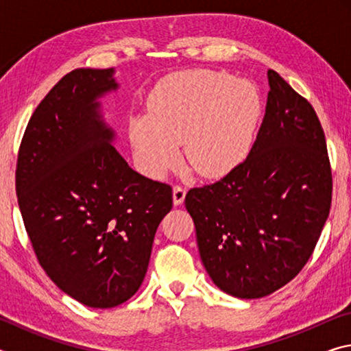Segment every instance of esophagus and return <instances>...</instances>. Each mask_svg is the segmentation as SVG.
<instances>
[{"mask_svg": "<svg viewBox=\"0 0 351 351\" xmlns=\"http://www.w3.org/2000/svg\"><path fill=\"white\" fill-rule=\"evenodd\" d=\"M184 198H186V189H184L182 186H175L173 187V204L175 206L182 204Z\"/></svg>", "mask_w": 351, "mask_h": 351, "instance_id": "esophagus-1", "label": "esophagus"}]
</instances>
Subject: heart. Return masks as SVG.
<instances>
[{
    "label": "heart",
    "instance_id": "heart-1",
    "mask_svg": "<svg viewBox=\"0 0 351 351\" xmlns=\"http://www.w3.org/2000/svg\"><path fill=\"white\" fill-rule=\"evenodd\" d=\"M150 114L134 117L130 138L142 170L162 176L180 158L206 178L237 167L251 148L261 112L252 83L228 73L186 71L164 79L148 102Z\"/></svg>",
    "mask_w": 351,
    "mask_h": 351
}]
</instances>
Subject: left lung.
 I'll return each instance as SVG.
<instances>
[{
  "mask_svg": "<svg viewBox=\"0 0 351 351\" xmlns=\"http://www.w3.org/2000/svg\"><path fill=\"white\" fill-rule=\"evenodd\" d=\"M268 80L265 117L247 158L223 180L186 195L207 274L239 299H260L299 274L331 206L316 111L276 71Z\"/></svg>",
  "mask_w": 351,
  "mask_h": 351,
  "instance_id": "obj_1",
  "label": "left lung"
}]
</instances>
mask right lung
Masks as SVG:
<instances>
[{"mask_svg":"<svg viewBox=\"0 0 351 351\" xmlns=\"http://www.w3.org/2000/svg\"><path fill=\"white\" fill-rule=\"evenodd\" d=\"M114 69L71 71L35 108L23 136L15 186L41 268L91 308L127 302L144 280L171 187L139 175L114 145L99 99Z\"/></svg>","mask_w":351,"mask_h":351,"instance_id":"obj_1","label":"right lung"}]
</instances>
